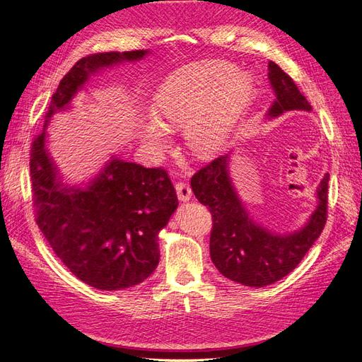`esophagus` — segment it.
Returning a JSON list of instances; mask_svg holds the SVG:
<instances>
[{"instance_id":"obj_1","label":"esophagus","mask_w":362,"mask_h":362,"mask_svg":"<svg viewBox=\"0 0 362 362\" xmlns=\"http://www.w3.org/2000/svg\"><path fill=\"white\" fill-rule=\"evenodd\" d=\"M175 190H177V196H178V199L181 202L190 201V198H192V189L189 187L187 184L177 182V184H175Z\"/></svg>"}]
</instances>
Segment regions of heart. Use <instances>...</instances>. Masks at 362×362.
I'll return each instance as SVG.
<instances>
[{"label": "heart", "instance_id": "1", "mask_svg": "<svg viewBox=\"0 0 362 362\" xmlns=\"http://www.w3.org/2000/svg\"><path fill=\"white\" fill-rule=\"evenodd\" d=\"M254 92V80L233 63H193L164 81L154 96L157 120H141L139 134L146 151L160 158L169 131L184 127L185 145L199 158L217 154L231 137Z\"/></svg>", "mask_w": 362, "mask_h": 362}]
</instances>
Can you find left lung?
I'll use <instances>...</instances> for the list:
<instances>
[{
    "instance_id": "left-lung-1",
    "label": "left lung",
    "mask_w": 362,
    "mask_h": 362,
    "mask_svg": "<svg viewBox=\"0 0 362 362\" xmlns=\"http://www.w3.org/2000/svg\"><path fill=\"white\" fill-rule=\"evenodd\" d=\"M267 76L275 93L267 119L291 110L311 112L298 86L275 62H269ZM231 154L229 151L194 173L190 185L196 199L206 205L213 216L210 255L217 270L242 286L266 287L298 267L320 237L326 223L329 173H325L315 190V210L305 225L293 233H273L254 221L234 187L229 175Z\"/></svg>"
}]
</instances>
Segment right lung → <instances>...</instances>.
<instances>
[{
	"label": "right lung",
	"instance_id": "obj_1",
	"mask_svg": "<svg viewBox=\"0 0 362 362\" xmlns=\"http://www.w3.org/2000/svg\"><path fill=\"white\" fill-rule=\"evenodd\" d=\"M148 54L98 52L76 62L52 95L42 134L31 145L39 229L69 272L98 290L134 287L152 275L160 261L158 234L177 210V193L166 170L146 169L115 154L87 182H64L48 148L47 128L54 115L69 110L90 76Z\"/></svg>",
	"mask_w": 362,
	"mask_h": 362
}]
</instances>
